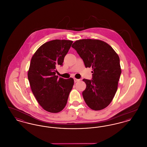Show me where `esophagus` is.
Instances as JSON below:
<instances>
[{
  "label": "esophagus",
  "instance_id": "esophagus-1",
  "mask_svg": "<svg viewBox=\"0 0 147 147\" xmlns=\"http://www.w3.org/2000/svg\"><path fill=\"white\" fill-rule=\"evenodd\" d=\"M74 82H78V81L79 80V79H76V78H74Z\"/></svg>",
  "mask_w": 147,
  "mask_h": 147
}]
</instances>
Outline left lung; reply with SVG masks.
I'll return each mask as SVG.
<instances>
[{"instance_id":"1","label":"left lung","mask_w":147,"mask_h":147,"mask_svg":"<svg viewBox=\"0 0 147 147\" xmlns=\"http://www.w3.org/2000/svg\"><path fill=\"white\" fill-rule=\"evenodd\" d=\"M71 47L84 62L92 67V79H84L86 85L82 94L84 101L92 110L106 107L112 101L118 86L121 69L118 55L107 43L101 40H77Z\"/></svg>"}]
</instances>
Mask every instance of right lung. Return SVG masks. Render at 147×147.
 I'll list each match as a JSON object with an SVG mask.
<instances>
[{
    "mask_svg": "<svg viewBox=\"0 0 147 147\" xmlns=\"http://www.w3.org/2000/svg\"><path fill=\"white\" fill-rule=\"evenodd\" d=\"M72 43L65 40L46 42L31 58L28 74L30 87L38 104L48 112L63 110L74 85L73 78L65 79L56 76V69L63 65Z\"/></svg>",
    "mask_w": 147,
    "mask_h": 147,
    "instance_id": "1",
    "label": "right lung"
}]
</instances>
